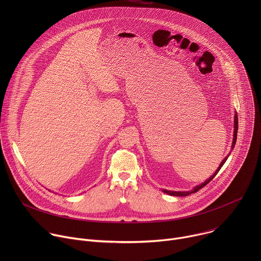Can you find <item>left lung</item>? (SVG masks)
<instances>
[{
    "label": "left lung",
    "instance_id": "1",
    "mask_svg": "<svg viewBox=\"0 0 261 261\" xmlns=\"http://www.w3.org/2000/svg\"><path fill=\"white\" fill-rule=\"evenodd\" d=\"M234 131H233V138H232V145H231V148L233 150V147H234V145H236V142H237V135H238V128H239V122H238V115H237V113L234 114ZM229 155L230 154H228L224 159L222 160V162L220 163V165H219V167L217 168V170L213 173V175H211L207 179H205L203 182H201V184H199V185H197V186H195V187L192 189V190H190V191H170V190H166V189H162V191L164 192V193H166V194H168V195H171V196H188V195H190V194H192V193H195V192H197V191H199L201 188H203L204 186L207 184V182H210L215 176H216V174L219 172V170L221 169V167L224 165V163L226 162V160L228 159V157H229Z\"/></svg>",
    "mask_w": 261,
    "mask_h": 261
}]
</instances>
